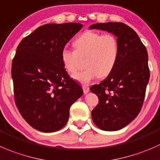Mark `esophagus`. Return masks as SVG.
Segmentation results:
<instances>
[{
	"instance_id": "obj_1",
	"label": "esophagus",
	"mask_w": 160,
	"mask_h": 160,
	"mask_svg": "<svg viewBox=\"0 0 160 160\" xmlns=\"http://www.w3.org/2000/svg\"><path fill=\"white\" fill-rule=\"evenodd\" d=\"M83 93L86 94L90 91V88L87 86H83Z\"/></svg>"
}]
</instances>
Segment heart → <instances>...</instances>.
Segmentation results:
<instances>
[{"label": "heart", "instance_id": "b5f03b06", "mask_svg": "<svg viewBox=\"0 0 160 160\" xmlns=\"http://www.w3.org/2000/svg\"><path fill=\"white\" fill-rule=\"evenodd\" d=\"M75 51L64 48L60 58L66 71L72 74L77 71L79 58H86L85 69L72 76L83 84H88L97 77H106L112 72L119 58L117 39L112 34L87 31L73 43Z\"/></svg>", "mask_w": 160, "mask_h": 160}]
</instances>
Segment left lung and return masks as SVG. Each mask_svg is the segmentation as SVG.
<instances>
[{"label":"left lung","instance_id":"8db88e82","mask_svg":"<svg viewBox=\"0 0 160 160\" xmlns=\"http://www.w3.org/2000/svg\"><path fill=\"white\" fill-rule=\"evenodd\" d=\"M89 29L111 32L119 44L112 72L90 88L99 99L91 112L94 124L103 131H118L134 120L142 108L150 76L148 52L135 31L124 23H96Z\"/></svg>","mask_w":160,"mask_h":160}]
</instances>
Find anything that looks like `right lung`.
I'll return each mask as SVG.
<instances>
[{"label":"right lung","mask_w":160,"mask_h":160,"mask_svg":"<svg viewBox=\"0 0 160 160\" xmlns=\"http://www.w3.org/2000/svg\"><path fill=\"white\" fill-rule=\"evenodd\" d=\"M83 27L81 23H50L22 40L12 61L16 106L32 128L55 132L66 125L69 108L82 96L81 87L62 64L61 51Z\"/></svg>","instance_id":"obj_1"}]
</instances>
